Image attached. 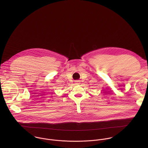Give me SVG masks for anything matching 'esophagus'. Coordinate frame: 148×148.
<instances>
[{
  "instance_id": "esophagus-1",
  "label": "esophagus",
  "mask_w": 148,
  "mask_h": 148,
  "mask_svg": "<svg viewBox=\"0 0 148 148\" xmlns=\"http://www.w3.org/2000/svg\"><path fill=\"white\" fill-rule=\"evenodd\" d=\"M75 84H77V85L80 84L79 80H75Z\"/></svg>"
}]
</instances>
